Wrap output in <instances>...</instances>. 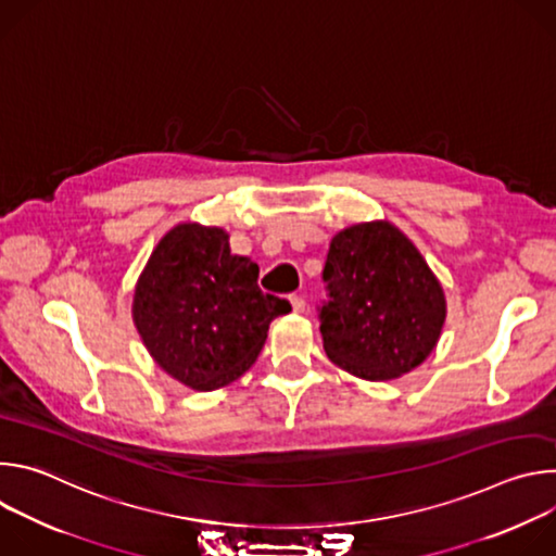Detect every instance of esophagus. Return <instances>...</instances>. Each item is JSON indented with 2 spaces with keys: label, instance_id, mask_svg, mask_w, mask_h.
I'll use <instances>...</instances> for the list:
<instances>
[{
  "label": "esophagus",
  "instance_id": "1",
  "mask_svg": "<svg viewBox=\"0 0 556 556\" xmlns=\"http://www.w3.org/2000/svg\"><path fill=\"white\" fill-rule=\"evenodd\" d=\"M290 303H292V309H294L296 314L305 309V299L299 296V294H292V296H290Z\"/></svg>",
  "mask_w": 556,
  "mask_h": 556
}]
</instances>
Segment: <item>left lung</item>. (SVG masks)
I'll use <instances>...</instances> for the list:
<instances>
[{
	"label": "left lung",
	"mask_w": 556,
	"mask_h": 556,
	"mask_svg": "<svg viewBox=\"0 0 556 556\" xmlns=\"http://www.w3.org/2000/svg\"><path fill=\"white\" fill-rule=\"evenodd\" d=\"M324 281V350L341 369L393 380L433 352L446 319L444 290L401 228L376 219L337 232Z\"/></svg>",
	"instance_id": "1"
}]
</instances>
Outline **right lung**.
<instances>
[{
	"instance_id": "1",
	"label": "right lung",
	"mask_w": 556,
	"mask_h": 556,
	"mask_svg": "<svg viewBox=\"0 0 556 556\" xmlns=\"http://www.w3.org/2000/svg\"><path fill=\"white\" fill-rule=\"evenodd\" d=\"M257 277L255 262L230 255L224 228L174 226L138 277L131 305L155 365L198 391L240 378L257 361L270 321L292 309L262 292Z\"/></svg>"
}]
</instances>
